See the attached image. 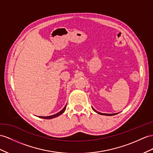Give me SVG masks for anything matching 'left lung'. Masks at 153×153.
Segmentation results:
<instances>
[{"mask_svg": "<svg viewBox=\"0 0 153 153\" xmlns=\"http://www.w3.org/2000/svg\"><path fill=\"white\" fill-rule=\"evenodd\" d=\"M92 109H93V111H95L96 112H97V114H101V115H105V116H114V115H116V114H118V113H114V114H105V113H101V112H97V111H96L94 108H92Z\"/></svg>", "mask_w": 153, "mask_h": 153, "instance_id": "left-lung-1", "label": "left lung"}]
</instances>
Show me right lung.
Masks as SVG:
<instances>
[{
  "mask_svg": "<svg viewBox=\"0 0 153 153\" xmlns=\"http://www.w3.org/2000/svg\"><path fill=\"white\" fill-rule=\"evenodd\" d=\"M66 105H65V107L62 109V110L60 111L57 112V114H53V115H52V116H38L39 117H41V118H43V119H46V120H50V119H52V118H54V117H56L59 116H60L61 114H62V113H63L65 112V111L66 110Z\"/></svg>",
  "mask_w": 153,
  "mask_h": 153,
  "instance_id": "1",
  "label": "right lung"
}]
</instances>
